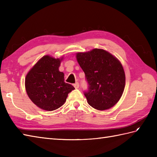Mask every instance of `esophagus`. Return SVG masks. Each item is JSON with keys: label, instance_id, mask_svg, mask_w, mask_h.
Returning <instances> with one entry per match:
<instances>
[{"label": "esophagus", "instance_id": "1", "mask_svg": "<svg viewBox=\"0 0 157 157\" xmlns=\"http://www.w3.org/2000/svg\"><path fill=\"white\" fill-rule=\"evenodd\" d=\"M73 86H74L75 89H78V88H79V83H78V82H76L75 84H73Z\"/></svg>", "mask_w": 157, "mask_h": 157}]
</instances>
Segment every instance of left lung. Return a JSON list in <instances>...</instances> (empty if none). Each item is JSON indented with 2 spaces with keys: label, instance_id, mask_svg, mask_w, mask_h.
<instances>
[{
  "label": "left lung",
  "instance_id": "8db88e82",
  "mask_svg": "<svg viewBox=\"0 0 157 157\" xmlns=\"http://www.w3.org/2000/svg\"><path fill=\"white\" fill-rule=\"evenodd\" d=\"M76 59L88 84L84 95L88 103L99 111L113 107L121 98L125 85L121 63L103 49L78 52Z\"/></svg>",
  "mask_w": 157,
  "mask_h": 157
}]
</instances>
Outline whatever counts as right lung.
I'll return each mask as SVG.
<instances>
[{
	"label": "right lung",
	"instance_id": "obj_1",
	"mask_svg": "<svg viewBox=\"0 0 157 157\" xmlns=\"http://www.w3.org/2000/svg\"><path fill=\"white\" fill-rule=\"evenodd\" d=\"M61 59L45 55L36 63L25 77L26 92L34 104L45 111H52L64 104L68 94L75 88L64 81L59 71Z\"/></svg>",
	"mask_w": 157,
	"mask_h": 157
}]
</instances>
